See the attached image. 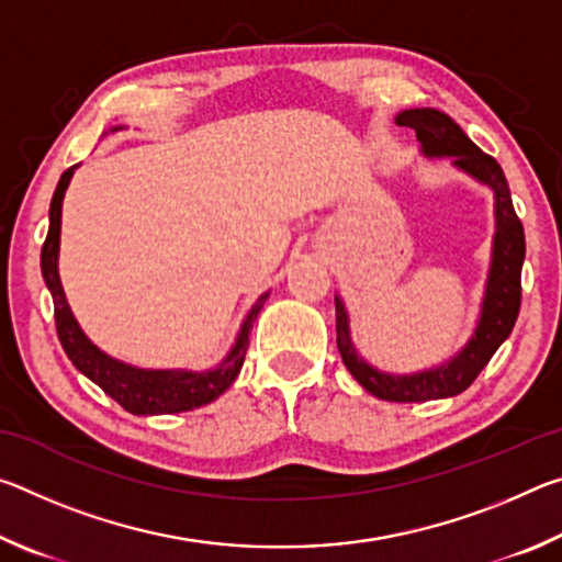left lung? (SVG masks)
Masks as SVG:
<instances>
[{
	"mask_svg": "<svg viewBox=\"0 0 562 562\" xmlns=\"http://www.w3.org/2000/svg\"><path fill=\"white\" fill-rule=\"evenodd\" d=\"M398 126L416 131L422 154L426 158H451V166L461 170L475 183L491 188L493 193V233L491 268L483 290L481 315L475 322L473 335L461 351L431 369L412 374L382 372L359 355L349 331V312L345 300L335 294L337 307V347L349 374L367 389L369 394L384 402H431V398H449L465 392L481 369L488 364L496 349L508 339L520 310V270L526 258V235L513 211L508 180L503 176L496 158L473 144L463 128L451 116L436 109H408L396 116Z\"/></svg>",
	"mask_w": 562,
	"mask_h": 562,
	"instance_id": "left-lung-1",
	"label": "left lung"
}]
</instances>
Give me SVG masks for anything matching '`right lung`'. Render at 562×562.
Listing matches in <instances>:
<instances>
[{"label": "right lung", "instance_id": "obj_1", "mask_svg": "<svg viewBox=\"0 0 562 562\" xmlns=\"http://www.w3.org/2000/svg\"><path fill=\"white\" fill-rule=\"evenodd\" d=\"M113 131H121V126ZM76 168H79V164L64 170L59 186L54 190L49 207V233H46V240L42 247V274L46 288L52 292L56 335H59L66 357L71 359V364L79 369L83 376H89L93 384H99L113 402H119L126 412L136 416L178 414L215 402V398L235 382L237 374H240L245 351L247 345H250L252 322L258 319L265 300L270 297V292L260 294L252 307L247 310L240 331H237L233 347L221 364L203 369V372H195V369H144L106 355V351L99 349L87 335H83L69 302H66L59 278L61 205L64 193L71 183Z\"/></svg>", "mask_w": 562, "mask_h": 562}]
</instances>
